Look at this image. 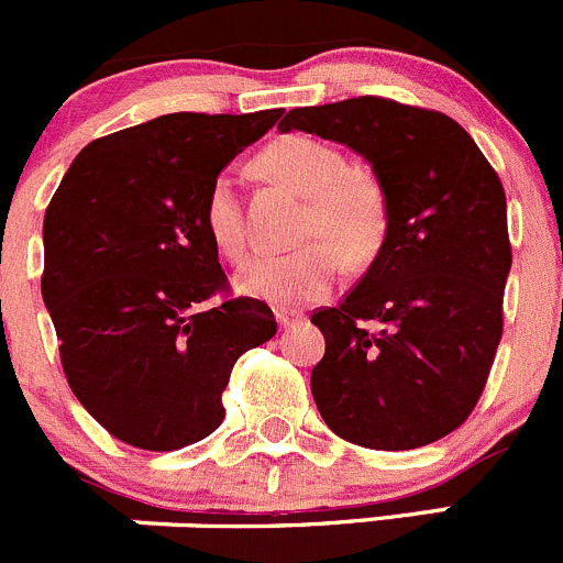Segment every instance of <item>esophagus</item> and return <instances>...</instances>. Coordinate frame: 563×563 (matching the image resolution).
Returning a JSON list of instances; mask_svg holds the SVG:
<instances>
[{
	"label": "esophagus",
	"instance_id": "obj_1",
	"mask_svg": "<svg viewBox=\"0 0 563 563\" xmlns=\"http://www.w3.org/2000/svg\"><path fill=\"white\" fill-rule=\"evenodd\" d=\"M276 320H279L282 328H289V325H292V322H298V311L276 309Z\"/></svg>",
	"mask_w": 563,
	"mask_h": 563
}]
</instances>
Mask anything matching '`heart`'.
<instances>
[{
  "mask_svg": "<svg viewBox=\"0 0 563 563\" xmlns=\"http://www.w3.org/2000/svg\"><path fill=\"white\" fill-rule=\"evenodd\" d=\"M260 166L276 180L309 197L300 238L306 246L287 254H263L238 276L246 295L276 309H300L320 300L342 274V258L353 265L375 257L386 238L388 205L380 183L369 172L350 166L347 155L320 139L289 133L260 155ZM205 230L230 263L246 257L249 235L238 186L219 175L205 197ZM322 236V242H311Z\"/></svg>",
  "mask_w": 563,
  "mask_h": 563,
  "instance_id": "heart-1",
  "label": "heart"
}]
</instances>
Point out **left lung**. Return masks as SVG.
<instances>
[{
    "mask_svg": "<svg viewBox=\"0 0 563 563\" xmlns=\"http://www.w3.org/2000/svg\"><path fill=\"white\" fill-rule=\"evenodd\" d=\"M282 133L347 144L386 194V241L339 306L311 322L322 421L344 441L405 452L441 441L476 408L504 333L511 268L506 194L463 125L361 95L287 111Z\"/></svg>",
    "mask_w": 563,
    "mask_h": 563,
    "instance_id": "1",
    "label": "left lung"
}]
</instances>
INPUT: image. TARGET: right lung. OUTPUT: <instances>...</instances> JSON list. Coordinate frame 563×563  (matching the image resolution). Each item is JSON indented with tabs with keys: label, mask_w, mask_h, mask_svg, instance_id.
Segmentation results:
<instances>
[{
	"label": "right lung",
	"mask_w": 563,
	"mask_h": 563,
	"mask_svg": "<svg viewBox=\"0 0 563 563\" xmlns=\"http://www.w3.org/2000/svg\"><path fill=\"white\" fill-rule=\"evenodd\" d=\"M282 114L122 128L76 155L48 202L41 289L63 372L128 446L175 452L219 430L232 366L276 333L265 300L230 295L202 213L210 183Z\"/></svg>",
	"instance_id": "add662e5"
}]
</instances>
